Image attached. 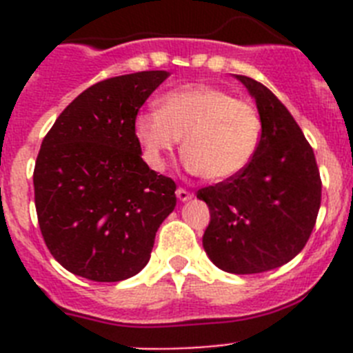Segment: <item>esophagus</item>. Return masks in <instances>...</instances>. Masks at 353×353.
<instances>
[{
	"instance_id": "34e87169",
	"label": "esophagus",
	"mask_w": 353,
	"mask_h": 353,
	"mask_svg": "<svg viewBox=\"0 0 353 353\" xmlns=\"http://www.w3.org/2000/svg\"><path fill=\"white\" fill-rule=\"evenodd\" d=\"M176 198H179L180 201H187V199L192 198V192H189L187 189H183V187H179V189H176Z\"/></svg>"
}]
</instances>
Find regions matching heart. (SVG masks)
I'll return each mask as SVG.
<instances>
[{
	"mask_svg": "<svg viewBox=\"0 0 353 353\" xmlns=\"http://www.w3.org/2000/svg\"><path fill=\"white\" fill-rule=\"evenodd\" d=\"M134 134L152 170L166 168L168 155L183 138L187 168L210 182L235 179L260 146L261 118L248 101L215 86L196 84L161 97L159 109L136 117Z\"/></svg>",
	"mask_w": 353,
	"mask_h": 353,
	"instance_id": "obj_1",
	"label": "heart"
}]
</instances>
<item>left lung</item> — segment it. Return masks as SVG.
<instances>
[{
    "mask_svg": "<svg viewBox=\"0 0 353 353\" xmlns=\"http://www.w3.org/2000/svg\"><path fill=\"white\" fill-rule=\"evenodd\" d=\"M261 118L258 152L235 179L199 189L210 210L203 248L230 274H258L304 249L322 201L313 148L283 102L258 81L235 76Z\"/></svg>",
    "mask_w": 353,
    "mask_h": 353,
    "instance_id": "1",
    "label": "left lung"
}]
</instances>
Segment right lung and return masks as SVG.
Segmentation results:
<instances>
[{
    "label": "right lung",
    "instance_id": "1",
    "mask_svg": "<svg viewBox=\"0 0 353 353\" xmlns=\"http://www.w3.org/2000/svg\"><path fill=\"white\" fill-rule=\"evenodd\" d=\"M168 76L146 70L93 84L43 138L33 173L37 215L46 245L68 272L117 283L148 263L176 185L141 159L134 121Z\"/></svg>",
    "mask_w": 353,
    "mask_h": 353
}]
</instances>
